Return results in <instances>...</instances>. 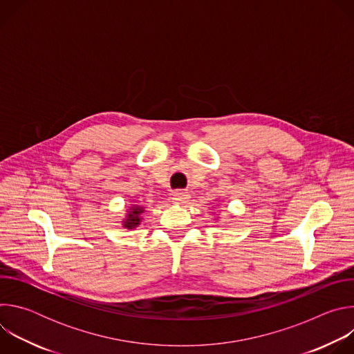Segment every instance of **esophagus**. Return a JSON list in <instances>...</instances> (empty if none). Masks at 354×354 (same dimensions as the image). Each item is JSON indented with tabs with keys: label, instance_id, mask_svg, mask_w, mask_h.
I'll list each match as a JSON object with an SVG mask.
<instances>
[{
	"label": "esophagus",
	"instance_id": "34e87169",
	"mask_svg": "<svg viewBox=\"0 0 354 354\" xmlns=\"http://www.w3.org/2000/svg\"><path fill=\"white\" fill-rule=\"evenodd\" d=\"M187 198H189V194L185 190H175L172 193V200L176 201V203H186Z\"/></svg>",
	"mask_w": 354,
	"mask_h": 354
}]
</instances>
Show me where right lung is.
<instances>
[{"label":"right lung","mask_w":354,"mask_h":354,"mask_svg":"<svg viewBox=\"0 0 354 354\" xmlns=\"http://www.w3.org/2000/svg\"><path fill=\"white\" fill-rule=\"evenodd\" d=\"M142 212H144L142 207H140V206H133L131 210H130V213L127 214V218L123 221V225H124L126 228H134V227H137V225L140 224V221H141L140 216L142 214Z\"/></svg>","instance_id":"add662e5"}]
</instances>
